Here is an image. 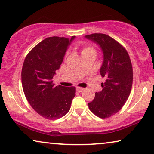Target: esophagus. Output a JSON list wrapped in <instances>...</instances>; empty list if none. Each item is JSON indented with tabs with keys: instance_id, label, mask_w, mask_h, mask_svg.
<instances>
[{
	"instance_id": "esophagus-1",
	"label": "esophagus",
	"mask_w": 154,
	"mask_h": 154,
	"mask_svg": "<svg viewBox=\"0 0 154 154\" xmlns=\"http://www.w3.org/2000/svg\"><path fill=\"white\" fill-rule=\"evenodd\" d=\"M76 89H77V91H79V92H82V91H83L84 89H84V88H82V87H77V88H76Z\"/></svg>"
}]
</instances>
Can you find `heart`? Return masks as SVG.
<instances>
[{
    "mask_svg": "<svg viewBox=\"0 0 154 154\" xmlns=\"http://www.w3.org/2000/svg\"><path fill=\"white\" fill-rule=\"evenodd\" d=\"M95 51L93 48H91V47L90 46H83L81 47V53H82V56L84 54H86V53H87L88 52H89V51Z\"/></svg>",
    "mask_w": 154,
    "mask_h": 154,
    "instance_id": "heart-1",
    "label": "heart"
}]
</instances>
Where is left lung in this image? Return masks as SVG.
I'll return each mask as SVG.
<instances>
[{"label":"left lung","mask_w":154,"mask_h":154,"mask_svg":"<svg viewBox=\"0 0 154 154\" xmlns=\"http://www.w3.org/2000/svg\"><path fill=\"white\" fill-rule=\"evenodd\" d=\"M85 38L101 47L103 62L100 74L106 79L101 83L103 89L96 92L89 108L98 118H109L121 109L130 96L133 79L132 63L126 49L107 34H92Z\"/></svg>","instance_id":"1"}]
</instances>
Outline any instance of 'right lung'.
<instances>
[{"instance_id": "right-lung-1", "label": "right lung", "mask_w": 154, "mask_h": 154, "mask_svg": "<svg viewBox=\"0 0 154 154\" xmlns=\"http://www.w3.org/2000/svg\"><path fill=\"white\" fill-rule=\"evenodd\" d=\"M75 38L52 36L45 38L29 51L22 69L25 97L38 114L48 120L62 118L70 109L75 87L55 86L52 79L60 68L72 41Z\"/></svg>"}]
</instances>
